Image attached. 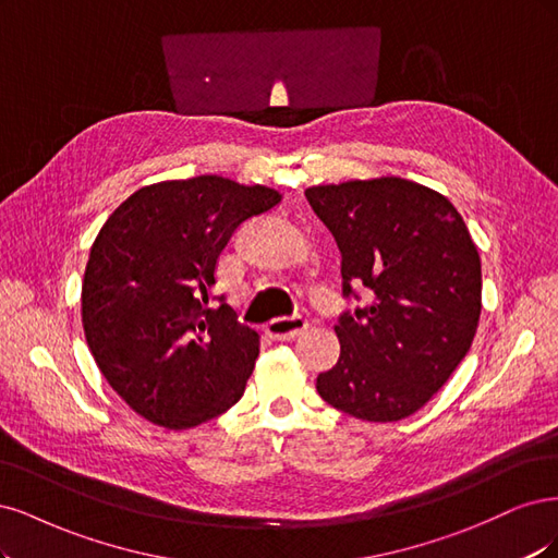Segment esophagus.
<instances>
[{"label": "esophagus", "instance_id": "1", "mask_svg": "<svg viewBox=\"0 0 558 558\" xmlns=\"http://www.w3.org/2000/svg\"><path fill=\"white\" fill-rule=\"evenodd\" d=\"M305 329H308V319H305L303 315L278 317L266 325V333L276 340H292V338L301 336Z\"/></svg>", "mask_w": 558, "mask_h": 558}]
</instances>
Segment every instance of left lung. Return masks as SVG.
I'll use <instances>...</instances> for the list:
<instances>
[{
  "instance_id": "1",
  "label": "left lung",
  "mask_w": 558,
  "mask_h": 558,
  "mask_svg": "<svg viewBox=\"0 0 558 558\" xmlns=\"http://www.w3.org/2000/svg\"><path fill=\"white\" fill-rule=\"evenodd\" d=\"M340 250V356L317 375L329 405L364 422L417 412L469 354L482 311L477 247L442 194L403 178L305 190Z\"/></svg>"
}]
</instances>
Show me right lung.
Masks as SVG:
<instances>
[{"instance_id":"obj_1","label":"right lung","mask_w":558,"mask_h":558,"mask_svg":"<svg viewBox=\"0 0 558 558\" xmlns=\"http://www.w3.org/2000/svg\"><path fill=\"white\" fill-rule=\"evenodd\" d=\"M280 204L220 175L165 181L122 202L89 250L83 329L99 371L141 417L190 428L236 403L259 333L213 296L215 264L243 222Z\"/></svg>"}]
</instances>
